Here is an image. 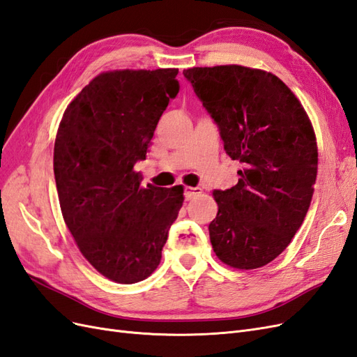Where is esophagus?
<instances>
[{
    "instance_id": "34e87169",
    "label": "esophagus",
    "mask_w": 357,
    "mask_h": 357,
    "mask_svg": "<svg viewBox=\"0 0 357 357\" xmlns=\"http://www.w3.org/2000/svg\"><path fill=\"white\" fill-rule=\"evenodd\" d=\"M198 193H201V188H190V186L185 188V198L188 201L192 199L195 195H198Z\"/></svg>"
}]
</instances>
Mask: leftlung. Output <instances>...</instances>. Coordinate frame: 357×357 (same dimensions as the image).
Listing matches in <instances>:
<instances>
[{"label": "left lung", "instance_id": "8db88e82", "mask_svg": "<svg viewBox=\"0 0 357 357\" xmlns=\"http://www.w3.org/2000/svg\"><path fill=\"white\" fill-rule=\"evenodd\" d=\"M218 125L225 152L244 165L238 183L214 190L213 250L236 269L261 268L290 244L317 177V144L299 100L277 75L241 66L183 71Z\"/></svg>", "mask_w": 357, "mask_h": 357}]
</instances>
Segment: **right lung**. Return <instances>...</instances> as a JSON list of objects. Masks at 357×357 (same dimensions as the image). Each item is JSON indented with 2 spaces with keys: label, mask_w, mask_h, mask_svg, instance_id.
Listing matches in <instances>:
<instances>
[{
  "label": "right lung",
  "mask_w": 357,
  "mask_h": 357,
  "mask_svg": "<svg viewBox=\"0 0 357 357\" xmlns=\"http://www.w3.org/2000/svg\"><path fill=\"white\" fill-rule=\"evenodd\" d=\"M177 68L102 73L62 116L53 171L63 215L88 262L112 282L138 283L158 268L183 188L147 185L134 171L162 113L176 98Z\"/></svg>",
  "instance_id": "right-lung-1"
}]
</instances>
